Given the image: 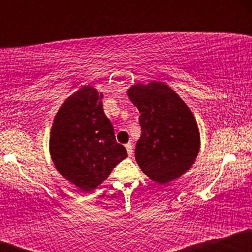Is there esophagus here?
<instances>
[{
  "instance_id": "1",
  "label": "esophagus",
  "mask_w": 252,
  "mask_h": 252,
  "mask_svg": "<svg viewBox=\"0 0 252 252\" xmlns=\"http://www.w3.org/2000/svg\"><path fill=\"white\" fill-rule=\"evenodd\" d=\"M126 153H128L129 156L132 155V149H134V147H132V143L129 142L126 144Z\"/></svg>"
}]
</instances>
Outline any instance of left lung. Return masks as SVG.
I'll return each instance as SVG.
<instances>
[{"label":"left lung","instance_id":"obj_1","mask_svg":"<svg viewBox=\"0 0 252 252\" xmlns=\"http://www.w3.org/2000/svg\"><path fill=\"white\" fill-rule=\"evenodd\" d=\"M128 96L141 114L136 162L144 174L162 185L180 178L194 163L200 148L198 126L189 108L160 82L135 84Z\"/></svg>","mask_w":252,"mask_h":252}]
</instances>
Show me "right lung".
I'll return each mask as SVG.
<instances>
[{
  "instance_id": "right-lung-1",
  "label": "right lung",
  "mask_w": 252,
  "mask_h": 252,
  "mask_svg": "<svg viewBox=\"0 0 252 252\" xmlns=\"http://www.w3.org/2000/svg\"><path fill=\"white\" fill-rule=\"evenodd\" d=\"M102 98L92 86H83L63 103L51 130L54 166L84 192L96 189L128 156L104 114Z\"/></svg>"
}]
</instances>
